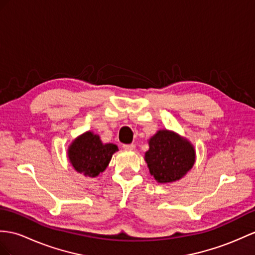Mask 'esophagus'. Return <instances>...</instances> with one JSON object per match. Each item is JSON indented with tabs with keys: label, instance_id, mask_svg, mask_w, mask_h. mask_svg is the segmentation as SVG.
Instances as JSON below:
<instances>
[{
	"label": "esophagus",
	"instance_id": "1",
	"mask_svg": "<svg viewBox=\"0 0 255 255\" xmlns=\"http://www.w3.org/2000/svg\"><path fill=\"white\" fill-rule=\"evenodd\" d=\"M123 148L126 150H134L135 149V145L134 144H128V145H123Z\"/></svg>",
	"mask_w": 255,
	"mask_h": 255
}]
</instances>
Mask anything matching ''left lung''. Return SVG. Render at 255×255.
Listing matches in <instances>:
<instances>
[{
	"label": "left lung",
	"mask_w": 255,
	"mask_h": 255,
	"mask_svg": "<svg viewBox=\"0 0 255 255\" xmlns=\"http://www.w3.org/2000/svg\"><path fill=\"white\" fill-rule=\"evenodd\" d=\"M145 161L158 183H172L186 175L196 161L191 142L175 132L160 129L149 139Z\"/></svg>",
	"instance_id": "1"
}]
</instances>
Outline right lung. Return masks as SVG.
I'll return each mask as SVG.
<instances>
[{
	"instance_id": "add662e5",
	"label": "right lung",
	"mask_w": 255,
	"mask_h": 255,
	"mask_svg": "<svg viewBox=\"0 0 255 255\" xmlns=\"http://www.w3.org/2000/svg\"><path fill=\"white\" fill-rule=\"evenodd\" d=\"M116 151L117 145L103 144L98 135L89 131L71 142L68 148V158L77 172L96 177L106 170Z\"/></svg>"
}]
</instances>
